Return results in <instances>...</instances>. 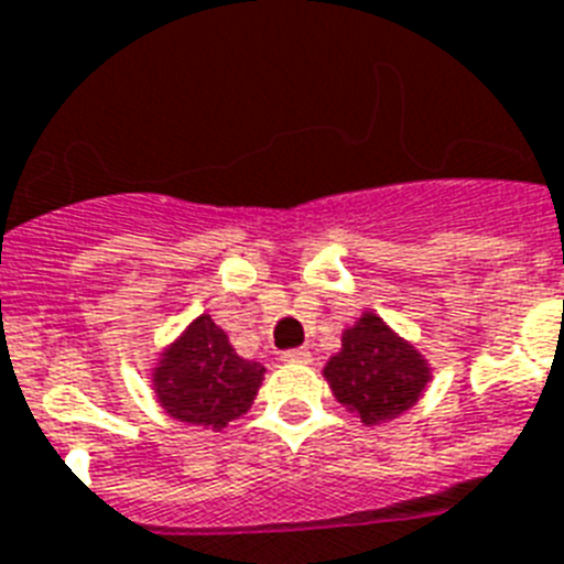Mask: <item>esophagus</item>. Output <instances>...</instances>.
I'll list each match as a JSON object with an SVG mask.
<instances>
[{
	"label": "esophagus",
	"instance_id": "34e87169",
	"mask_svg": "<svg viewBox=\"0 0 564 564\" xmlns=\"http://www.w3.org/2000/svg\"><path fill=\"white\" fill-rule=\"evenodd\" d=\"M281 358L286 364H310L312 361V352L306 347H297V349H286V352H283Z\"/></svg>",
	"mask_w": 564,
	"mask_h": 564
}]
</instances>
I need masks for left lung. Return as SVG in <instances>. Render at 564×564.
<instances>
[{
    "instance_id": "left-lung-1",
    "label": "left lung",
    "mask_w": 564,
    "mask_h": 564,
    "mask_svg": "<svg viewBox=\"0 0 564 564\" xmlns=\"http://www.w3.org/2000/svg\"><path fill=\"white\" fill-rule=\"evenodd\" d=\"M324 376L335 399L372 427L419 401L430 367L384 321L364 312L361 321L344 333L340 352L329 358Z\"/></svg>"
}]
</instances>
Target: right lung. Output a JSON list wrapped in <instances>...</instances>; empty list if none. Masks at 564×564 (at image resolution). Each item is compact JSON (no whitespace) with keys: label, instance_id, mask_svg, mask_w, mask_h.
Returning <instances> with one entry per match:
<instances>
[{"label":"right lung","instance_id":"1","mask_svg":"<svg viewBox=\"0 0 564 564\" xmlns=\"http://www.w3.org/2000/svg\"><path fill=\"white\" fill-rule=\"evenodd\" d=\"M263 367L246 361L209 315H200L154 367L163 410L186 424L224 430L252 406Z\"/></svg>","mask_w":564,"mask_h":564}]
</instances>
